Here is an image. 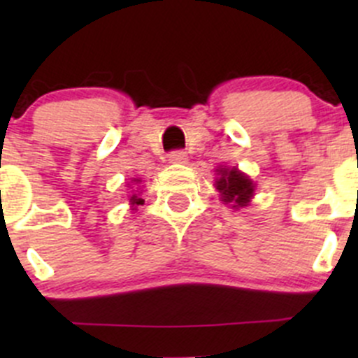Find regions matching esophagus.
<instances>
[{
  "mask_svg": "<svg viewBox=\"0 0 358 358\" xmlns=\"http://www.w3.org/2000/svg\"><path fill=\"white\" fill-rule=\"evenodd\" d=\"M168 157L171 164H185L187 162V154L183 150H173V152H169Z\"/></svg>",
  "mask_w": 358,
  "mask_h": 358,
  "instance_id": "obj_1",
  "label": "esophagus"
}]
</instances>
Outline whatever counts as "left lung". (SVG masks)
Returning a JSON list of instances; mask_svg holds the SVG:
<instances>
[{"mask_svg":"<svg viewBox=\"0 0 358 358\" xmlns=\"http://www.w3.org/2000/svg\"><path fill=\"white\" fill-rule=\"evenodd\" d=\"M218 178H216L215 187L222 194V201L225 204H230L232 208H246L251 202V197L255 196V183L239 171L237 168H218Z\"/></svg>","mask_w":358,"mask_h":358,"instance_id":"1","label":"left lung"}]
</instances>
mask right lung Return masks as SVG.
Instances as JSON below:
<instances>
[{
    "mask_svg": "<svg viewBox=\"0 0 358 358\" xmlns=\"http://www.w3.org/2000/svg\"><path fill=\"white\" fill-rule=\"evenodd\" d=\"M133 182H135V183H140V182H142V180L135 178V180H133ZM129 202H131V206H138V204H142L143 199H140L138 194H133V196H129Z\"/></svg>",
    "mask_w": 358,
    "mask_h": 358,
    "instance_id": "1",
    "label": "right lung"
}]
</instances>
